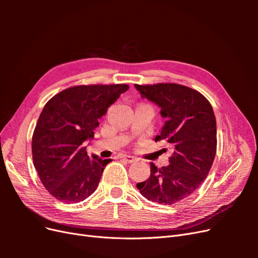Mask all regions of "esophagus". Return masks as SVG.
Returning a JSON list of instances; mask_svg holds the SVG:
<instances>
[{"instance_id":"obj_1","label":"esophagus","mask_w":258,"mask_h":258,"mask_svg":"<svg viewBox=\"0 0 258 258\" xmlns=\"http://www.w3.org/2000/svg\"><path fill=\"white\" fill-rule=\"evenodd\" d=\"M122 158H123V160L128 161L129 163H132V162H135V161H137V160H138L136 157H134V156H129V155H124V156H122Z\"/></svg>"}]
</instances>
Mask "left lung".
I'll return each instance as SVG.
<instances>
[{
    "label": "left lung",
    "mask_w": 258,
    "mask_h": 258,
    "mask_svg": "<svg viewBox=\"0 0 258 258\" xmlns=\"http://www.w3.org/2000/svg\"><path fill=\"white\" fill-rule=\"evenodd\" d=\"M143 98L157 104L166 119L155 141L172 148L170 165L157 168L137 187L146 199L173 205L196 190L207 177L216 154V119L212 105L197 90L178 84L135 85ZM166 150V148H163Z\"/></svg>",
    "instance_id": "left-lung-1"
}]
</instances>
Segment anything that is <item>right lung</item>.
<instances>
[{
	"mask_svg": "<svg viewBox=\"0 0 258 258\" xmlns=\"http://www.w3.org/2000/svg\"><path fill=\"white\" fill-rule=\"evenodd\" d=\"M126 84L81 85L62 90L45 104L32 137V158L51 196L64 204L88 198L112 159L89 157L85 143L99 119L127 91Z\"/></svg>",
	"mask_w": 258,
	"mask_h": 258,
	"instance_id": "1",
	"label": "right lung"
}]
</instances>
